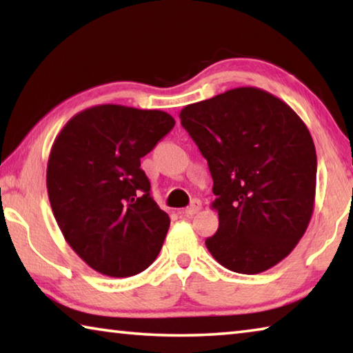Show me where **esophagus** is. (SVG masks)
Returning <instances> with one entry per match:
<instances>
[{"instance_id": "34e87169", "label": "esophagus", "mask_w": 353, "mask_h": 353, "mask_svg": "<svg viewBox=\"0 0 353 353\" xmlns=\"http://www.w3.org/2000/svg\"><path fill=\"white\" fill-rule=\"evenodd\" d=\"M201 207H202L201 201H199V199H193V201H191L190 207L185 208L183 213L187 214V216H193V214H196V213H198V212L201 210Z\"/></svg>"}]
</instances>
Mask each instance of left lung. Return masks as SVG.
Returning a JSON list of instances; mask_svg holds the SVG:
<instances>
[{
    "label": "left lung",
    "mask_w": 353,
    "mask_h": 353,
    "mask_svg": "<svg viewBox=\"0 0 353 353\" xmlns=\"http://www.w3.org/2000/svg\"><path fill=\"white\" fill-rule=\"evenodd\" d=\"M181 124L213 179V259L240 274L276 266L313 213L318 160L305 123L274 94L240 87L183 107Z\"/></svg>",
    "instance_id": "obj_1"
}]
</instances>
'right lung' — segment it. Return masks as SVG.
I'll use <instances>...</instances> for the list:
<instances>
[{"instance_id":"right-lung-1","label":"right lung","mask_w":353,"mask_h":353,"mask_svg":"<svg viewBox=\"0 0 353 353\" xmlns=\"http://www.w3.org/2000/svg\"><path fill=\"white\" fill-rule=\"evenodd\" d=\"M162 110L103 104L77 113L51 148L46 187L71 249L104 276L145 271L170 216L155 204L140 159L174 128Z\"/></svg>"}]
</instances>
